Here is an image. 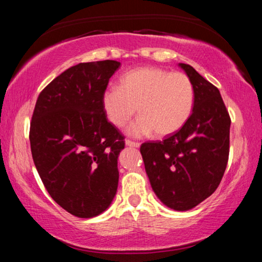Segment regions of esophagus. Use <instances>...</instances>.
<instances>
[{
  "instance_id": "34e87169",
  "label": "esophagus",
  "mask_w": 262,
  "mask_h": 262,
  "mask_svg": "<svg viewBox=\"0 0 262 262\" xmlns=\"http://www.w3.org/2000/svg\"><path fill=\"white\" fill-rule=\"evenodd\" d=\"M125 143L127 147H134V148H140V145H141V143H139V142H133L130 140H126Z\"/></svg>"
}]
</instances>
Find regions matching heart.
I'll return each mask as SVG.
<instances>
[{
	"mask_svg": "<svg viewBox=\"0 0 262 262\" xmlns=\"http://www.w3.org/2000/svg\"><path fill=\"white\" fill-rule=\"evenodd\" d=\"M107 120L125 127L136 113L140 118L128 128L134 137H159L180 130L192 114L194 90L187 75L145 67L123 75L118 88L106 90L101 98Z\"/></svg>",
	"mask_w": 262,
	"mask_h": 262,
	"instance_id": "obj_1",
	"label": "heart"
}]
</instances>
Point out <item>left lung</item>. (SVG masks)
<instances>
[{"label":"left lung","mask_w":262,"mask_h":262,"mask_svg":"<svg viewBox=\"0 0 262 262\" xmlns=\"http://www.w3.org/2000/svg\"><path fill=\"white\" fill-rule=\"evenodd\" d=\"M179 67L192 82L193 112L180 130L143 143L140 151L157 198L171 209L186 211L219 187L228 164L231 120L219 89L192 66Z\"/></svg>","instance_id":"8db88e82"}]
</instances>
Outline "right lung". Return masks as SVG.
Returning <instances> with one entry per match:
<instances>
[{"label":"right lung","instance_id":"add662e5","mask_svg":"<svg viewBox=\"0 0 262 262\" xmlns=\"http://www.w3.org/2000/svg\"><path fill=\"white\" fill-rule=\"evenodd\" d=\"M120 67L113 60L69 68L43 89L30 127L34 165L53 200L81 219L104 212L117 194L125 148L101 98Z\"/></svg>","mask_w":262,"mask_h":262}]
</instances>
